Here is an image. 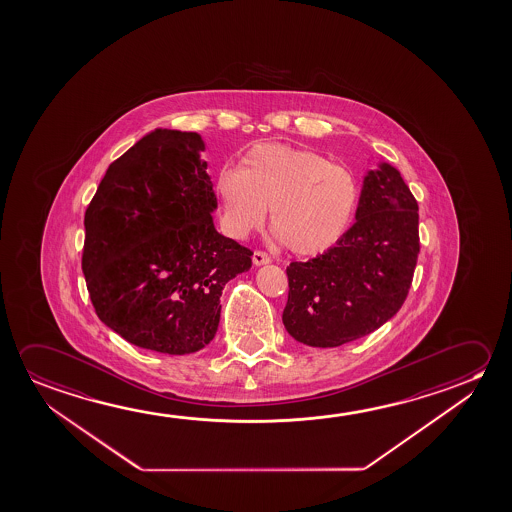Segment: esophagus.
<instances>
[{"instance_id":"esophagus-1","label":"esophagus","mask_w":512,"mask_h":512,"mask_svg":"<svg viewBox=\"0 0 512 512\" xmlns=\"http://www.w3.org/2000/svg\"><path fill=\"white\" fill-rule=\"evenodd\" d=\"M271 262V257H269L268 253L262 252V250H255L253 252V264L255 266H264V264H269Z\"/></svg>"}]
</instances>
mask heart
<instances>
[{"instance_id": "obj_1", "label": "heart", "mask_w": 512, "mask_h": 512, "mask_svg": "<svg viewBox=\"0 0 512 512\" xmlns=\"http://www.w3.org/2000/svg\"><path fill=\"white\" fill-rule=\"evenodd\" d=\"M214 193L228 236H248L271 209L276 236L298 255L326 252L339 243L360 202V186L349 168L282 143L246 150L237 170L223 166Z\"/></svg>"}]
</instances>
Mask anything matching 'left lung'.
Masks as SVG:
<instances>
[{
	"label": "left lung",
	"mask_w": 512,
	"mask_h": 512,
	"mask_svg": "<svg viewBox=\"0 0 512 512\" xmlns=\"http://www.w3.org/2000/svg\"><path fill=\"white\" fill-rule=\"evenodd\" d=\"M420 252L418 204L388 163L363 181L356 223L339 243L287 268L285 330L312 347L362 339L390 321L413 282Z\"/></svg>",
	"instance_id": "8db88e82"
}]
</instances>
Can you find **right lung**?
<instances>
[{"label": "right lung", "mask_w": 512, "mask_h": 512, "mask_svg": "<svg viewBox=\"0 0 512 512\" xmlns=\"http://www.w3.org/2000/svg\"><path fill=\"white\" fill-rule=\"evenodd\" d=\"M200 134L156 129L111 163L85 213L81 268L95 314L134 346L200 351L252 250L214 228Z\"/></svg>", "instance_id": "right-lung-1"}]
</instances>
